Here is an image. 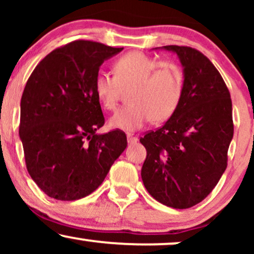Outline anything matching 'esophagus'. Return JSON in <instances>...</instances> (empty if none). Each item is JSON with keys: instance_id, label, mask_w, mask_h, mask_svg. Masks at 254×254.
<instances>
[{"instance_id": "34e87169", "label": "esophagus", "mask_w": 254, "mask_h": 254, "mask_svg": "<svg viewBox=\"0 0 254 254\" xmlns=\"http://www.w3.org/2000/svg\"><path fill=\"white\" fill-rule=\"evenodd\" d=\"M127 142H129L130 144H132V143H136L137 141H138V137L137 136H133V135H131V133H127Z\"/></svg>"}]
</instances>
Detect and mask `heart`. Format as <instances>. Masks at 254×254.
<instances>
[{
  "label": "heart",
  "instance_id": "heart-1",
  "mask_svg": "<svg viewBox=\"0 0 254 254\" xmlns=\"http://www.w3.org/2000/svg\"><path fill=\"white\" fill-rule=\"evenodd\" d=\"M113 75L98 72L95 95L104 109L117 106L122 89L127 100L110 125L123 131H136L148 122L162 123L176 113L184 93V74L178 64L159 60L141 51H131L115 61Z\"/></svg>",
  "mask_w": 254,
  "mask_h": 254
}]
</instances>
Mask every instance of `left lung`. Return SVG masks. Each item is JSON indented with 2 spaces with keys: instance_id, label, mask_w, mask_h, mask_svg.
<instances>
[{
  "instance_id": "obj_1",
  "label": "left lung",
  "mask_w": 254,
  "mask_h": 254,
  "mask_svg": "<svg viewBox=\"0 0 254 254\" xmlns=\"http://www.w3.org/2000/svg\"><path fill=\"white\" fill-rule=\"evenodd\" d=\"M164 48L180 58L184 93L176 113L139 138L147 149L141 176L157 202L188 209L208 197L226 171L234 133L232 99L221 74L202 52L190 46Z\"/></svg>"
}]
</instances>
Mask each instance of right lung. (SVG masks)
Instances as JSON below:
<instances>
[{
  "instance_id": "add662e5",
  "label": "right lung",
  "mask_w": 254,
  "mask_h": 254,
  "mask_svg": "<svg viewBox=\"0 0 254 254\" xmlns=\"http://www.w3.org/2000/svg\"><path fill=\"white\" fill-rule=\"evenodd\" d=\"M122 50L74 40L44 57L26 82L19 135L28 173L49 197L88 196L127 148L124 131L95 132L105 118L93 87L99 66Z\"/></svg>"
}]
</instances>
